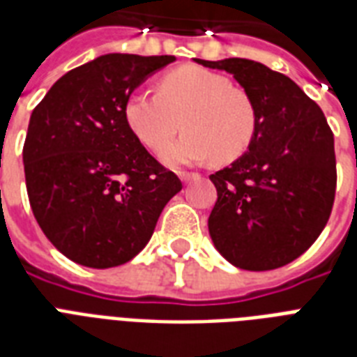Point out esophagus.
I'll use <instances>...</instances> for the list:
<instances>
[{"instance_id":"34e87169","label":"esophagus","mask_w":357,"mask_h":357,"mask_svg":"<svg viewBox=\"0 0 357 357\" xmlns=\"http://www.w3.org/2000/svg\"><path fill=\"white\" fill-rule=\"evenodd\" d=\"M200 178V176H198V174H195V172H181L179 174V179H181V181H183V183H190V181H195V179H198Z\"/></svg>"}]
</instances>
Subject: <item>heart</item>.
<instances>
[{
	"label": "heart",
	"instance_id": "b5f03b06",
	"mask_svg": "<svg viewBox=\"0 0 357 357\" xmlns=\"http://www.w3.org/2000/svg\"><path fill=\"white\" fill-rule=\"evenodd\" d=\"M182 122H178V119ZM129 131L148 150H160L181 125L188 129L178 141L161 151L168 167L211 159L231 162L248 150L257 129V109L248 92L231 85L226 75L181 66L157 83V94L131 92L123 102Z\"/></svg>",
	"mask_w": 357,
	"mask_h": 357
}]
</instances>
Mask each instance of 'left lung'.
Instances as JSON below:
<instances>
[{"label": "left lung", "instance_id": "left-lung-1", "mask_svg": "<svg viewBox=\"0 0 357 357\" xmlns=\"http://www.w3.org/2000/svg\"><path fill=\"white\" fill-rule=\"evenodd\" d=\"M195 61L234 75L257 109L248 150L209 176L218 195L207 220L213 244L244 271L287 265L315 243L332 213V129L293 79L265 64L237 57Z\"/></svg>", "mask_w": 357, "mask_h": 357}]
</instances>
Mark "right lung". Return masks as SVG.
Returning <instances> with one entry per match:
<instances>
[{"mask_svg":"<svg viewBox=\"0 0 357 357\" xmlns=\"http://www.w3.org/2000/svg\"><path fill=\"white\" fill-rule=\"evenodd\" d=\"M172 55L107 53L55 81L24 144L29 204L50 243L77 265L133 259L181 181L146 151L123 120V102Z\"/></svg>","mask_w":357,"mask_h":357,"instance_id":"add662e5","label":"right lung"}]
</instances>
